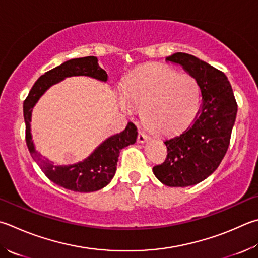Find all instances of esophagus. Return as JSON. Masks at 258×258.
Segmentation results:
<instances>
[{
    "label": "esophagus",
    "instance_id": "esophagus-1",
    "mask_svg": "<svg viewBox=\"0 0 258 258\" xmlns=\"http://www.w3.org/2000/svg\"><path fill=\"white\" fill-rule=\"evenodd\" d=\"M149 140H150V138L148 137L147 134H144L143 132H140L139 133V137H138V142L139 143H144V142L149 141Z\"/></svg>",
    "mask_w": 258,
    "mask_h": 258
}]
</instances>
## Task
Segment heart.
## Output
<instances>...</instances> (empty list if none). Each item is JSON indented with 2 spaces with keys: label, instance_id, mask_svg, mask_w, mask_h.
Segmentation results:
<instances>
[{
  "label": "heart",
  "instance_id": "1",
  "mask_svg": "<svg viewBox=\"0 0 258 258\" xmlns=\"http://www.w3.org/2000/svg\"><path fill=\"white\" fill-rule=\"evenodd\" d=\"M200 104V88L193 77L163 65H145L125 82L124 111L143 109V118L153 132H176L194 118Z\"/></svg>",
  "mask_w": 258,
  "mask_h": 258
}]
</instances>
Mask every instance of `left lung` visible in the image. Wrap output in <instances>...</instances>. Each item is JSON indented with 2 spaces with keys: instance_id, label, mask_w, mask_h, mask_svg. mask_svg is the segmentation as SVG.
<instances>
[{
  "instance_id": "left-lung-1",
  "label": "left lung",
  "mask_w": 258,
  "mask_h": 258,
  "mask_svg": "<svg viewBox=\"0 0 258 258\" xmlns=\"http://www.w3.org/2000/svg\"><path fill=\"white\" fill-rule=\"evenodd\" d=\"M166 60L180 65L195 79L202 101L190 125L163 140L167 159L153 167V174L166 186H193L221 163L236 121L237 102L226 74L210 64L185 53H175Z\"/></svg>"
}]
</instances>
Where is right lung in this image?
<instances>
[{
	"mask_svg": "<svg viewBox=\"0 0 258 258\" xmlns=\"http://www.w3.org/2000/svg\"><path fill=\"white\" fill-rule=\"evenodd\" d=\"M72 77H89L101 82L108 80V76L99 67L96 56L70 59L46 72L35 82L23 102L26 142L31 157L54 184L73 191L90 193L104 188L111 181L117 169L120 150L137 142L138 131L133 123H128L123 132L107 138L86 159L72 165L57 166L41 156L32 141L30 124L32 109L50 87Z\"/></svg>",
	"mask_w": 258,
	"mask_h": 258,
	"instance_id": "obj_1",
	"label": "right lung"
}]
</instances>
